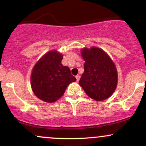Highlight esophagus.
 Here are the masks:
<instances>
[{"label":"esophagus","instance_id":"esophagus-1","mask_svg":"<svg viewBox=\"0 0 146 146\" xmlns=\"http://www.w3.org/2000/svg\"><path fill=\"white\" fill-rule=\"evenodd\" d=\"M75 78H76V79H77V82H78L80 79V75H76V77H75Z\"/></svg>","mask_w":146,"mask_h":146}]
</instances>
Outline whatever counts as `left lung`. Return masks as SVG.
<instances>
[{"mask_svg": "<svg viewBox=\"0 0 146 146\" xmlns=\"http://www.w3.org/2000/svg\"><path fill=\"white\" fill-rule=\"evenodd\" d=\"M81 55L85 62L80 85L93 100L103 101L109 98L118 82L115 63L104 50L96 46L83 48Z\"/></svg>", "mask_w": 146, "mask_h": 146, "instance_id": "obj_1", "label": "left lung"}]
</instances>
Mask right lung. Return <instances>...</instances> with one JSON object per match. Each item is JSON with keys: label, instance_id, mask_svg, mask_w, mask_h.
Returning <instances> with one entry per match:
<instances>
[{"label": "right lung", "instance_id": "1", "mask_svg": "<svg viewBox=\"0 0 146 146\" xmlns=\"http://www.w3.org/2000/svg\"><path fill=\"white\" fill-rule=\"evenodd\" d=\"M63 55L56 50L46 53L33 66L31 86L36 96L47 103L59 100L70 83L76 81L70 68L62 64Z\"/></svg>", "mask_w": 146, "mask_h": 146}]
</instances>
